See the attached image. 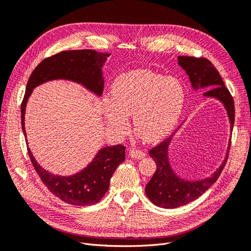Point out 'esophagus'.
Here are the masks:
<instances>
[{
	"label": "esophagus",
	"instance_id": "34e87169",
	"mask_svg": "<svg viewBox=\"0 0 251 251\" xmlns=\"http://www.w3.org/2000/svg\"><path fill=\"white\" fill-rule=\"evenodd\" d=\"M128 156L132 157V158H135V159H142L146 157V153L144 151H140V150H136V149H132L128 151Z\"/></svg>",
	"mask_w": 251,
	"mask_h": 251
}]
</instances>
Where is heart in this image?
<instances>
[{
  "mask_svg": "<svg viewBox=\"0 0 251 251\" xmlns=\"http://www.w3.org/2000/svg\"><path fill=\"white\" fill-rule=\"evenodd\" d=\"M185 90L175 77L148 69L120 74L113 82L112 98H102V110L116 135L128 132L134 115V128L148 143L165 139L176 128L185 104Z\"/></svg>",
  "mask_w": 251,
  "mask_h": 251,
  "instance_id": "b5f03b06",
  "label": "heart"
}]
</instances>
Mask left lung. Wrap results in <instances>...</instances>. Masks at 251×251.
<instances>
[{
  "label": "left lung",
  "instance_id": "8db88e82",
  "mask_svg": "<svg viewBox=\"0 0 251 251\" xmlns=\"http://www.w3.org/2000/svg\"><path fill=\"white\" fill-rule=\"evenodd\" d=\"M177 60L178 65L185 71L195 92L198 90H207L203 93L204 97H207L209 100H217L222 103L229 120L231 136L234 124V103L218 70L206 58L178 56ZM182 126L183 125H181V126ZM181 126H179V128H181ZM174 137V135L170 136L168 139L150 151V156L154 159L157 168L154 176L146 186V194L151 203L166 209L183 206L198 199L206 192L217 181L220 174L223 171L230 147L229 139L224 160L214 173H211L210 176L202 179L189 180L178 175L171 164L170 149Z\"/></svg>",
  "mask_w": 251,
  "mask_h": 251
}]
</instances>
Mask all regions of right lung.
<instances>
[{"label":"right lung","mask_w":251,"mask_h":251,"mask_svg":"<svg viewBox=\"0 0 251 251\" xmlns=\"http://www.w3.org/2000/svg\"><path fill=\"white\" fill-rule=\"evenodd\" d=\"M108 56L109 54L91 49L62 51L37 65L28 79L21 105L22 128L26 141L25 114L33 89L47 81L64 79L78 83L89 92L100 97L104 85L102 67ZM28 154L35 172L53 195L66 203L85 206L97 203L107 193L114 172L125 161L126 148L121 144L101 148L86 168L70 176L54 175L42 168L29 147Z\"/></svg>","instance_id":"right-lung-1"}]
</instances>
